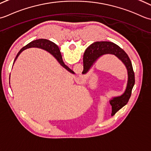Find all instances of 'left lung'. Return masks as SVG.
<instances>
[{"label": "left lung", "mask_w": 151, "mask_h": 151, "mask_svg": "<svg viewBox=\"0 0 151 151\" xmlns=\"http://www.w3.org/2000/svg\"><path fill=\"white\" fill-rule=\"evenodd\" d=\"M113 55L124 64L128 72V81L127 88L121 96L113 97L109 100L112 106L111 115L124 107L130 99L132 91L135 84L134 72L131 60L126 52L119 45L110 42H96L90 45L85 50L83 55V74H86L91 68L97 60L104 55Z\"/></svg>", "instance_id": "obj_1"}]
</instances>
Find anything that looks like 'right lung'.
<instances>
[{"label":"right lung","mask_w":151,"mask_h":151,"mask_svg":"<svg viewBox=\"0 0 151 151\" xmlns=\"http://www.w3.org/2000/svg\"><path fill=\"white\" fill-rule=\"evenodd\" d=\"M31 47H37V48H40L42 49V50H45L46 51H47L51 54L53 56L56 58L57 60L58 61L59 64L62 66L63 68H64L66 70H67L69 72L73 73L74 74V72L72 71L71 69H70L64 63L63 60V58H62V55H61V53L60 52V50L58 48V46L53 43V42H51L50 40H48L46 39H38V40H34L31 42H30L29 44L26 45L25 46L21 49V50L19 51V53H17L16 57H15L14 64L15 63V61L16 60L18 56L20 55V53L22 52L23 51L27 50V49L29 48H31Z\"/></svg>","instance_id":"add662e5"}]
</instances>
